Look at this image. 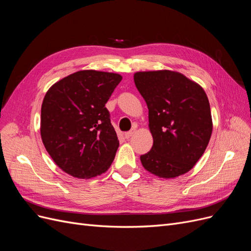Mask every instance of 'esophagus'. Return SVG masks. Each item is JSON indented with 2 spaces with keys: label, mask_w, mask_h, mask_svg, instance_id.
<instances>
[{
  "label": "esophagus",
  "mask_w": 251,
  "mask_h": 251,
  "mask_svg": "<svg viewBox=\"0 0 251 251\" xmlns=\"http://www.w3.org/2000/svg\"><path fill=\"white\" fill-rule=\"evenodd\" d=\"M135 131H136V126H134L131 131H128V132H126V134H125V138L126 139H129V138H131L132 136H133V134L135 133Z\"/></svg>",
  "instance_id": "obj_1"
}]
</instances>
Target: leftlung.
Segmentation results:
<instances>
[{
  "instance_id": "obj_1",
  "label": "left lung",
  "mask_w": 251,
  "mask_h": 251,
  "mask_svg": "<svg viewBox=\"0 0 251 251\" xmlns=\"http://www.w3.org/2000/svg\"><path fill=\"white\" fill-rule=\"evenodd\" d=\"M134 82L149 108L151 150L140 155L143 167L164 178L192 169L212 135L211 108L204 90L171 71L140 72Z\"/></svg>"
}]
</instances>
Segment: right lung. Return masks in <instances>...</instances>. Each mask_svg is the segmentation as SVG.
<instances>
[{"label": "right lung", "instance_id": "add662e5", "mask_svg": "<svg viewBox=\"0 0 251 251\" xmlns=\"http://www.w3.org/2000/svg\"><path fill=\"white\" fill-rule=\"evenodd\" d=\"M122 79L118 74L80 71L48 90L41 106V139L66 174L90 178L111 166L119 141L105 105Z\"/></svg>", "mask_w": 251, "mask_h": 251}]
</instances>
